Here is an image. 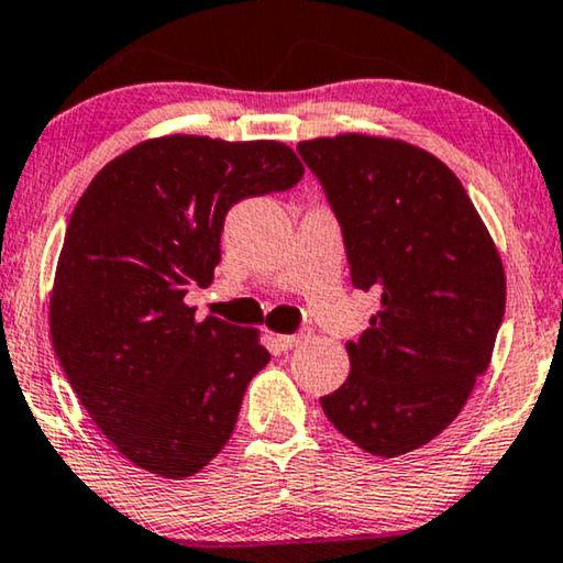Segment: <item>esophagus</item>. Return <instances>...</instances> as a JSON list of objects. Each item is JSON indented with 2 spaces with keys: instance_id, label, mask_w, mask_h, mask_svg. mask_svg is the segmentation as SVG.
Segmentation results:
<instances>
[{
  "instance_id": "34e87169",
  "label": "esophagus",
  "mask_w": 563,
  "mask_h": 563,
  "mask_svg": "<svg viewBox=\"0 0 563 563\" xmlns=\"http://www.w3.org/2000/svg\"><path fill=\"white\" fill-rule=\"evenodd\" d=\"M310 335H312V330L310 328H302V330H297V333H291V335H279V338H276V341H279V345H282L284 351H289V349H297V345H302Z\"/></svg>"
}]
</instances>
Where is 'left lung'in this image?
Masks as SVG:
<instances>
[{
	"instance_id": "obj_1",
	"label": "left lung",
	"mask_w": 563,
	"mask_h": 563,
	"mask_svg": "<svg viewBox=\"0 0 563 563\" xmlns=\"http://www.w3.org/2000/svg\"><path fill=\"white\" fill-rule=\"evenodd\" d=\"M297 153L341 225L353 287L382 299L345 343L349 379L320 405L358 449L395 459L449 428L487 372L503 261L456 174L428 151L351 133Z\"/></svg>"
}]
</instances>
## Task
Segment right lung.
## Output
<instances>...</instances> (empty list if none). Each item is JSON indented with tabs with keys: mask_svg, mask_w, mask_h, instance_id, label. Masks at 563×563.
Returning <instances> with one entry per match:
<instances>
[{
	"mask_svg": "<svg viewBox=\"0 0 563 563\" xmlns=\"http://www.w3.org/2000/svg\"><path fill=\"white\" fill-rule=\"evenodd\" d=\"M305 168L276 141H145L110 161L68 220L51 295L56 356L89 418L145 472L181 479L233 435L268 364L258 330L184 305L220 264L225 214Z\"/></svg>",
	"mask_w": 563,
	"mask_h": 563,
	"instance_id": "obj_1",
	"label": "right lung"
}]
</instances>
